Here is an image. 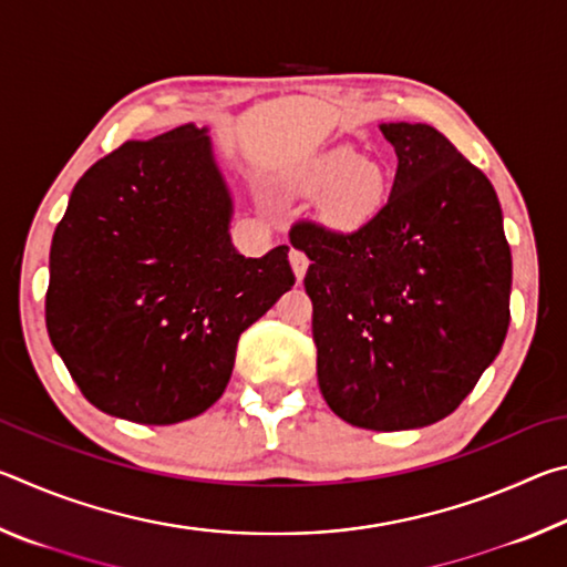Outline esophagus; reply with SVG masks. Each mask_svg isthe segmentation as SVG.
<instances>
[{
  "mask_svg": "<svg viewBox=\"0 0 567 567\" xmlns=\"http://www.w3.org/2000/svg\"><path fill=\"white\" fill-rule=\"evenodd\" d=\"M290 265H292L297 282H300L307 272V267H310V260H307V255L302 252V249H290Z\"/></svg>",
  "mask_w": 567,
  "mask_h": 567,
  "instance_id": "34e87169",
  "label": "esophagus"
}]
</instances>
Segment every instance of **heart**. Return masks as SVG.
Here are the masks:
<instances>
[{
	"instance_id": "obj_1",
	"label": "heart",
	"mask_w": 567,
	"mask_h": 567,
	"mask_svg": "<svg viewBox=\"0 0 567 567\" xmlns=\"http://www.w3.org/2000/svg\"><path fill=\"white\" fill-rule=\"evenodd\" d=\"M297 192L318 197V217L334 233H360L375 219L390 195L388 169L375 159H358L348 147L315 157L295 179Z\"/></svg>"
}]
</instances>
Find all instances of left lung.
Returning a JSON list of instances; mask_svg holds the SVG:
<instances>
[{
  "mask_svg": "<svg viewBox=\"0 0 567 567\" xmlns=\"http://www.w3.org/2000/svg\"><path fill=\"white\" fill-rule=\"evenodd\" d=\"M398 172L360 233L290 229L312 300L318 382L334 415L378 433L447 417L511 324V245L483 172L430 124L388 122Z\"/></svg>",
  "mask_w": 567,
  "mask_h": 567,
  "instance_id": "8db88e82",
  "label": "left lung"
}]
</instances>
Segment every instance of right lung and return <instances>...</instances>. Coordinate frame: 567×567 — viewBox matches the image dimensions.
I'll use <instances>...</instances> for the list:
<instances>
[{"label": "right lung", "instance_id": "1", "mask_svg": "<svg viewBox=\"0 0 567 567\" xmlns=\"http://www.w3.org/2000/svg\"><path fill=\"white\" fill-rule=\"evenodd\" d=\"M207 130L124 142L54 229L47 332L94 408L175 425L223 398L237 340L295 285L287 245L239 255Z\"/></svg>", "mask_w": 567, "mask_h": 567}]
</instances>
